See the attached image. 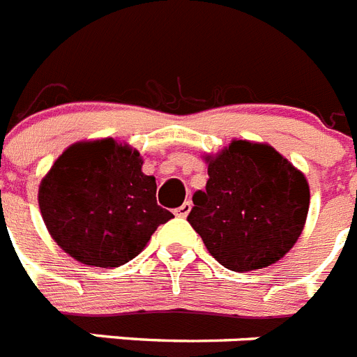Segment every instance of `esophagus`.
I'll list each match as a JSON object with an SVG mask.
<instances>
[{
    "mask_svg": "<svg viewBox=\"0 0 357 357\" xmlns=\"http://www.w3.org/2000/svg\"><path fill=\"white\" fill-rule=\"evenodd\" d=\"M190 208H192V203H190V201H185V203H183L181 206H179V208L174 210V213H176V215H178V217H187L188 212H190Z\"/></svg>",
    "mask_w": 357,
    "mask_h": 357,
    "instance_id": "esophagus-1",
    "label": "esophagus"
}]
</instances>
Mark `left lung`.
I'll list each match as a JSON object with an SVG mask.
<instances>
[{
  "label": "left lung",
  "mask_w": 357,
  "mask_h": 357,
  "mask_svg": "<svg viewBox=\"0 0 357 357\" xmlns=\"http://www.w3.org/2000/svg\"><path fill=\"white\" fill-rule=\"evenodd\" d=\"M187 221L210 255L231 271L275 264L305 225L309 185L269 145L235 140L208 158V181Z\"/></svg>",
  "instance_id": "1"
}]
</instances>
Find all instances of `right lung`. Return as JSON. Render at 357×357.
<instances>
[{"mask_svg":"<svg viewBox=\"0 0 357 357\" xmlns=\"http://www.w3.org/2000/svg\"><path fill=\"white\" fill-rule=\"evenodd\" d=\"M140 153L114 140L66 149L39 187L50 235L82 264L116 268L172 219L156 203V179L142 172Z\"/></svg>","mask_w":357,"mask_h":357,"instance_id":"obj_1","label":"right lung"}]
</instances>
